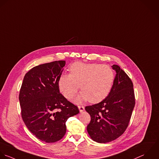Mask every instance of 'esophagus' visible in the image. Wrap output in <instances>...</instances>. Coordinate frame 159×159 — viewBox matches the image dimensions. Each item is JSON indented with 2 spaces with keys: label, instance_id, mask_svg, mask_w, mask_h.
I'll list each match as a JSON object with an SVG mask.
<instances>
[{
  "label": "esophagus",
  "instance_id": "1",
  "mask_svg": "<svg viewBox=\"0 0 159 159\" xmlns=\"http://www.w3.org/2000/svg\"><path fill=\"white\" fill-rule=\"evenodd\" d=\"M78 108H79V110L80 112H82V111H84V110H85V108H84V107H83V106H79Z\"/></svg>",
  "mask_w": 159,
  "mask_h": 159
}]
</instances>
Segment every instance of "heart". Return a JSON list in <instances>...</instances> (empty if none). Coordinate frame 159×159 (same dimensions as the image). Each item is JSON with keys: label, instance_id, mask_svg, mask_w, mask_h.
I'll return each mask as SVG.
<instances>
[{"label": "heart", "instance_id": "b5f03b06", "mask_svg": "<svg viewBox=\"0 0 159 159\" xmlns=\"http://www.w3.org/2000/svg\"><path fill=\"white\" fill-rule=\"evenodd\" d=\"M69 70L70 74L62 75L58 83L61 92L66 98H71L80 85L82 92L74 99L76 103L89 100L97 103L109 95L115 77L111 67L97 63L75 62Z\"/></svg>", "mask_w": 159, "mask_h": 159}]
</instances>
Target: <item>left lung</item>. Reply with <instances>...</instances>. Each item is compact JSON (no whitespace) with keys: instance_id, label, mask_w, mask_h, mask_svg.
<instances>
[{"instance_id":"1","label":"left lung","mask_w":159,"mask_h":159,"mask_svg":"<svg viewBox=\"0 0 159 159\" xmlns=\"http://www.w3.org/2000/svg\"><path fill=\"white\" fill-rule=\"evenodd\" d=\"M111 67L116 74L109 95L101 102L85 108L91 116L87 132L98 143L111 142L124 133L135 105L131 80L119 66Z\"/></svg>"}]
</instances>
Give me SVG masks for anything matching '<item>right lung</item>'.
Returning a JSON list of instances; mask_svg holds the SVG:
<instances>
[{
    "label": "right lung",
    "instance_id": "1",
    "mask_svg": "<svg viewBox=\"0 0 159 159\" xmlns=\"http://www.w3.org/2000/svg\"><path fill=\"white\" fill-rule=\"evenodd\" d=\"M65 61L33 67L25 75L19 101L22 119L28 130L48 143L61 139L66 133V122L79 110L59 89V80Z\"/></svg>",
    "mask_w": 159,
    "mask_h": 159
}]
</instances>
